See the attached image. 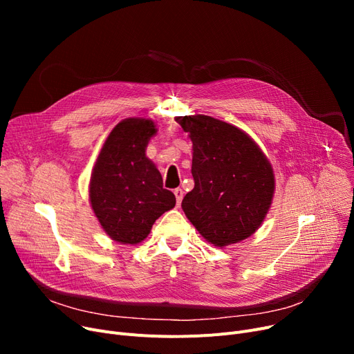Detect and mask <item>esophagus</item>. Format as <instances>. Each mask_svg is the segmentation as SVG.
<instances>
[{"instance_id": "esophagus-1", "label": "esophagus", "mask_w": 354, "mask_h": 354, "mask_svg": "<svg viewBox=\"0 0 354 354\" xmlns=\"http://www.w3.org/2000/svg\"><path fill=\"white\" fill-rule=\"evenodd\" d=\"M174 194H175V198H176V203H178V205H180L182 198H183V191H182L180 188H176V189L174 191Z\"/></svg>"}]
</instances>
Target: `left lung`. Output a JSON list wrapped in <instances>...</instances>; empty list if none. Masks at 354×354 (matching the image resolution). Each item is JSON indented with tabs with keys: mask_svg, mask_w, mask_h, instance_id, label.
<instances>
[{
	"mask_svg": "<svg viewBox=\"0 0 354 354\" xmlns=\"http://www.w3.org/2000/svg\"><path fill=\"white\" fill-rule=\"evenodd\" d=\"M194 147L195 187L182 209L199 234L216 247L252 235L274 194L272 167L261 149L238 127L211 116H180Z\"/></svg>",
	"mask_w": 354,
	"mask_h": 354,
	"instance_id": "1",
	"label": "left lung"
}]
</instances>
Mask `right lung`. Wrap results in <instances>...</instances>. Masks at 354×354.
Segmentation results:
<instances>
[{
  "label": "right lung",
  "instance_id": "1",
  "mask_svg": "<svg viewBox=\"0 0 354 354\" xmlns=\"http://www.w3.org/2000/svg\"><path fill=\"white\" fill-rule=\"evenodd\" d=\"M155 133L152 120H122L106 139L91 174V208L109 236L122 244L140 243L155 221L176 203L145 155Z\"/></svg>",
  "mask_w": 354,
  "mask_h": 354
}]
</instances>
